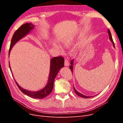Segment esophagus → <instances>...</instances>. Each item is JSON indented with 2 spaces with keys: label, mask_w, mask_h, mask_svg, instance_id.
Wrapping results in <instances>:
<instances>
[{
  "label": "esophagus",
  "mask_w": 123,
  "mask_h": 123,
  "mask_svg": "<svg viewBox=\"0 0 123 123\" xmlns=\"http://www.w3.org/2000/svg\"><path fill=\"white\" fill-rule=\"evenodd\" d=\"M69 65V61L67 60V59H66L65 60V66H68Z\"/></svg>",
  "instance_id": "esophagus-1"
}]
</instances>
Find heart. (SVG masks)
Instances as JSON below:
<instances>
[{
    "mask_svg": "<svg viewBox=\"0 0 123 123\" xmlns=\"http://www.w3.org/2000/svg\"><path fill=\"white\" fill-rule=\"evenodd\" d=\"M51 44H52V46L54 48H56V49H58L59 51H62V48L61 47H59V46H58L57 44L56 43H55L52 42L51 43ZM71 42L70 40H68L64 41V42H63V45H64V46L65 48H69L71 46Z\"/></svg>",
    "mask_w": 123,
    "mask_h": 123,
    "instance_id": "1",
    "label": "heart"
}]
</instances>
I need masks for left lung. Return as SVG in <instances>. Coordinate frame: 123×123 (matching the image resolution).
Listing matches in <instances>:
<instances>
[{
	"label": "left lung",
	"mask_w": 123,
	"mask_h": 123,
	"mask_svg": "<svg viewBox=\"0 0 123 123\" xmlns=\"http://www.w3.org/2000/svg\"><path fill=\"white\" fill-rule=\"evenodd\" d=\"M108 34H109V39H110V40L111 42H112L113 47H114V48H115L114 43V42H113V39H112V36H111V32H110V30H109V29H108ZM73 61H74V59H72V60H71V62H70L71 65H70V67H69L70 69H71V70L72 73L73 72ZM73 89H74V91H75V93H76V94L77 95H79V96H80V97H81V98H91V97H92V96H86V95H84L82 94H81V93H80L79 92H78V91H77L76 90V89H75V88H74V86H73Z\"/></svg>",
	"instance_id": "8db88e82"
}]
</instances>
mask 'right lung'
<instances>
[{"mask_svg": "<svg viewBox=\"0 0 123 123\" xmlns=\"http://www.w3.org/2000/svg\"><path fill=\"white\" fill-rule=\"evenodd\" d=\"M34 28V25H33L31 23H26L24 24L23 25H21L20 27L18 28L17 30L15 32L14 34L12 36V39L11 41V44L10 47V49L9 52V55H10V52L13 47L15 45L17 42H18L20 39L23 38L25 36L27 35L28 33H30L32 30H33ZM64 67V58L62 56L54 57L52 58L50 60V69L49 75V79H48L47 84L46 85L42 90L37 91H31L24 89L21 88L20 86L18 84L16 80L15 81L18 87L20 90V91L30 97L34 98H46L47 95H49L51 91H52L54 85V81L56 76L57 73H58L59 71L62 68ZM9 67L11 72V70L10 62H9ZM12 76L13 75L12 74Z\"/></svg>", "mask_w": 123, "mask_h": 123, "instance_id": "right-lung-1", "label": "right lung"}]
</instances>
